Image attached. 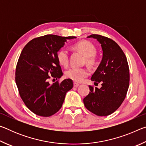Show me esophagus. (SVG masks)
<instances>
[{
  "label": "esophagus",
  "mask_w": 146,
  "mask_h": 146,
  "mask_svg": "<svg viewBox=\"0 0 146 146\" xmlns=\"http://www.w3.org/2000/svg\"><path fill=\"white\" fill-rule=\"evenodd\" d=\"M79 86H80V84H77V83H76V82H74L73 83V86L75 88H77V87H78Z\"/></svg>",
  "instance_id": "obj_1"
}]
</instances>
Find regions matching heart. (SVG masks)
Returning <instances> with one entry per match:
<instances>
[{"instance_id":"heart-1","label":"heart","mask_w":146,"mask_h":146,"mask_svg":"<svg viewBox=\"0 0 146 146\" xmlns=\"http://www.w3.org/2000/svg\"><path fill=\"white\" fill-rule=\"evenodd\" d=\"M72 48L86 56V62L89 65H93L95 63V55L97 51L93 44L87 40H82L73 44ZM56 59L61 66L66 67L69 62L68 51L64 48L60 49L56 53ZM88 75V70L85 68H71L66 72V77L76 82H82Z\"/></svg>"}]
</instances>
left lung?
I'll use <instances>...</instances> for the list:
<instances>
[{"instance_id":"8db88e82","label":"left lung","mask_w":146,"mask_h":146,"mask_svg":"<svg viewBox=\"0 0 146 146\" xmlns=\"http://www.w3.org/2000/svg\"><path fill=\"white\" fill-rule=\"evenodd\" d=\"M88 38L97 39L102 47V60L91 78L94 82L102 83V87L89 86L90 91L84 98V104L96 115L108 116L125 99L129 85V66L124 53L114 40L96 34Z\"/></svg>"}]
</instances>
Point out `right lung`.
<instances>
[{
  "label": "right lung",
  "mask_w": 146,
  "mask_h": 146,
  "mask_svg": "<svg viewBox=\"0 0 146 146\" xmlns=\"http://www.w3.org/2000/svg\"><path fill=\"white\" fill-rule=\"evenodd\" d=\"M76 38L47 35L29 41L22 51L15 82L23 102L35 114L47 117L58 111L66 93L73 87L71 79L53 84L49 79L57 80L63 75L56 53L67 40Z\"/></svg>",
  "instance_id": "1"
}]
</instances>
